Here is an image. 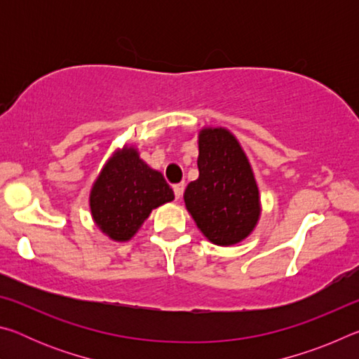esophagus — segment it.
Segmentation results:
<instances>
[{
    "mask_svg": "<svg viewBox=\"0 0 359 359\" xmlns=\"http://www.w3.org/2000/svg\"><path fill=\"white\" fill-rule=\"evenodd\" d=\"M184 188H185V184H175V185L172 187L175 199H180V198H182V194H184Z\"/></svg>",
    "mask_w": 359,
    "mask_h": 359,
    "instance_id": "1",
    "label": "esophagus"
}]
</instances>
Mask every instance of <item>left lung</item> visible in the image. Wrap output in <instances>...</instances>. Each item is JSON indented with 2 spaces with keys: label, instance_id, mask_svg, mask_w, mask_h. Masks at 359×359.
Masks as SVG:
<instances>
[{
  "label": "left lung",
  "instance_id": "1",
  "mask_svg": "<svg viewBox=\"0 0 359 359\" xmlns=\"http://www.w3.org/2000/svg\"><path fill=\"white\" fill-rule=\"evenodd\" d=\"M199 177L184 193L187 210L212 244L244 241L261 214L259 191L250 163L226 128L199 131Z\"/></svg>",
  "mask_w": 359,
  "mask_h": 359
}]
</instances>
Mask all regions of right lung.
Returning <instances> with one entry per match:
<instances>
[{
  "mask_svg": "<svg viewBox=\"0 0 359 359\" xmlns=\"http://www.w3.org/2000/svg\"><path fill=\"white\" fill-rule=\"evenodd\" d=\"M174 199L161 172L149 168L135 147L109 158L90 193V209L98 228L112 241H130L158 205Z\"/></svg>",
  "mask_w": 359,
  "mask_h": 359,
  "instance_id": "obj_1",
  "label": "right lung"
}]
</instances>
